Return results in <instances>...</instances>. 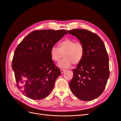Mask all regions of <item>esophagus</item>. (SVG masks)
Here are the masks:
<instances>
[{"label":"esophagus","mask_w":121,"mask_h":121,"mask_svg":"<svg viewBox=\"0 0 121 121\" xmlns=\"http://www.w3.org/2000/svg\"><path fill=\"white\" fill-rule=\"evenodd\" d=\"M65 69H60V72H61V74H63V73H64V72H65Z\"/></svg>","instance_id":"34e87169"}]
</instances>
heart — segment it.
<instances>
[{
    "mask_svg": "<svg viewBox=\"0 0 121 121\" xmlns=\"http://www.w3.org/2000/svg\"><path fill=\"white\" fill-rule=\"evenodd\" d=\"M59 47L53 46L50 49V56L52 60L58 62L63 57L64 58L58 64L62 68H69L73 64H78L82 60L84 55V47L81 42H75L74 40L65 39L59 43Z\"/></svg>",
    "mask_w": 121,
    "mask_h": 121,
    "instance_id": "1",
    "label": "heart"
}]
</instances>
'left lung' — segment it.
Returning <instances> with one entry per match:
<instances>
[{
  "instance_id": "8db88e82",
  "label": "left lung",
  "mask_w": 121,
  "mask_h": 121,
  "mask_svg": "<svg viewBox=\"0 0 121 121\" xmlns=\"http://www.w3.org/2000/svg\"><path fill=\"white\" fill-rule=\"evenodd\" d=\"M83 43L84 55L73 71L69 83L71 90L79 99L90 101L103 92L109 76L108 56L99 36L85 29L67 31Z\"/></svg>"
}]
</instances>
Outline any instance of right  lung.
Returning <instances> with one entry per match:
<instances>
[{
  "label": "right lung",
  "mask_w": 121,
  "mask_h": 121,
  "mask_svg": "<svg viewBox=\"0 0 121 121\" xmlns=\"http://www.w3.org/2000/svg\"><path fill=\"white\" fill-rule=\"evenodd\" d=\"M67 34L65 30L34 31L17 45L12 69L17 86L24 95L40 100L52 92L61 72L53 63L50 49Z\"/></svg>",
  "instance_id": "add662e5"
}]
</instances>
